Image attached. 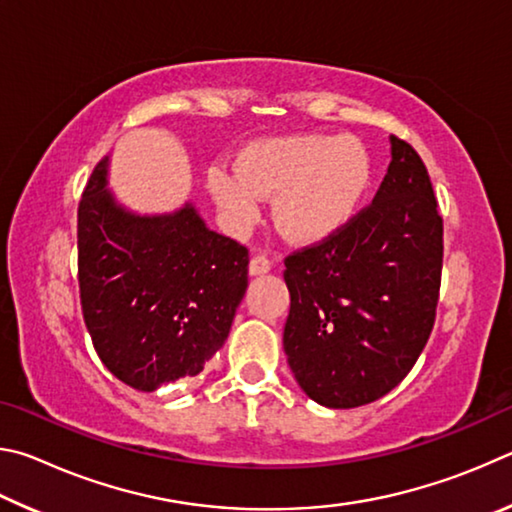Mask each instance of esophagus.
<instances>
[{"label": "esophagus", "mask_w": 512, "mask_h": 512, "mask_svg": "<svg viewBox=\"0 0 512 512\" xmlns=\"http://www.w3.org/2000/svg\"><path fill=\"white\" fill-rule=\"evenodd\" d=\"M248 271H250V275H264V273L271 271V262H268V257L264 253H257V255L250 257Z\"/></svg>", "instance_id": "obj_1"}]
</instances>
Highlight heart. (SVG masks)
I'll list each match as a JSON object with an SVG mask.
<instances>
[{
    "mask_svg": "<svg viewBox=\"0 0 512 512\" xmlns=\"http://www.w3.org/2000/svg\"><path fill=\"white\" fill-rule=\"evenodd\" d=\"M366 146L354 137H268L241 153L239 171L221 164L207 171V187L241 228L259 219L262 198H275V221L300 244L341 230L370 185Z\"/></svg>",
    "mask_w": 512,
    "mask_h": 512,
    "instance_id": "b5f03b06",
    "label": "heart"
}]
</instances>
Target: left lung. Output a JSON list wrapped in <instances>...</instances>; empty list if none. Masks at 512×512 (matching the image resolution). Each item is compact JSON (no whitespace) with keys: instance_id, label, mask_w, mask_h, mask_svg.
<instances>
[{"instance_id":"obj_1","label":"left lung","mask_w":512,"mask_h":512,"mask_svg":"<svg viewBox=\"0 0 512 512\" xmlns=\"http://www.w3.org/2000/svg\"><path fill=\"white\" fill-rule=\"evenodd\" d=\"M391 144L372 203L284 259L291 293L284 352L302 391L329 409L393 391L436 320L443 216L418 151L395 135Z\"/></svg>"}]
</instances>
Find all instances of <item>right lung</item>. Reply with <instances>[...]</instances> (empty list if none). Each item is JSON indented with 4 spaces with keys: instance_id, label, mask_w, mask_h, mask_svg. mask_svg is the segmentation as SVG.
Masks as SVG:
<instances>
[{
    "instance_id": "obj_1",
    "label": "right lung",
    "mask_w": 512,
    "mask_h": 512,
    "mask_svg": "<svg viewBox=\"0 0 512 512\" xmlns=\"http://www.w3.org/2000/svg\"><path fill=\"white\" fill-rule=\"evenodd\" d=\"M79 291L94 350L151 393L198 375L230 334L248 287V248L207 230L192 205L135 216L106 189V160L79 201Z\"/></svg>"
}]
</instances>
